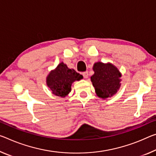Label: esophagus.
Here are the masks:
<instances>
[{"label": "esophagus", "instance_id": "obj_1", "mask_svg": "<svg viewBox=\"0 0 156 156\" xmlns=\"http://www.w3.org/2000/svg\"><path fill=\"white\" fill-rule=\"evenodd\" d=\"M83 77L85 78H88V76H89V73H88V71H85V72L83 73Z\"/></svg>", "mask_w": 156, "mask_h": 156}]
</instances>
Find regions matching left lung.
<instances>
[{
	"label": "left lung",
	"mask_w": 156,
	"mask_h": 156,
	"mask_svg": "<svg viewBox=\"0 0 156 156\" xmlns=\"http://www.w3.org/2000/svg\"><path fill=\"white\" fill-rule=\"evenodd\" d=\"M93 70L94 74L91 77V81L98 97L106 98L117 92L121 85L122 74L117 67L111 64L96 62L94 65Z\"/></svg>",
	"instance_id": "left-lung-1"
}]
</instances>
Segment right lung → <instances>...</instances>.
Listing matches in <instances>:
<instances>
[{
	"label": "right lung",
	"mask_w": 156,
	"mask_h": 156,
	"mask_svg": "<svg viewBox=\"0 0 156 156\" xmlns=\"http://www.w3.org/2000/svg\"><path fill=\"white\" fill-rule=\"evenodd\" d=\"M83 78V76L61 62L55 70L52 71L46 78L48 87L54 94L65 97L71 91V84Z\"/></svg>",
	"instance_id": "add662e5"
}]
</instances>
